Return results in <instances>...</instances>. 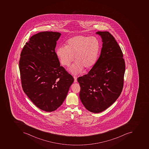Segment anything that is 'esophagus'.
I'll return each instance as SVG.
<instances>
[{"label":"esophagus","instance_id":"obj_1","mask_svg":"<svg viewBox=\"0 0 149 149\" xmlns=\"http://www.w3.org/2000/svg\"><path fill=\"white\" fill-rule=\"evenodd\" d=\"M74 82H77V77L76 76H74Z\"/></svg>","mask_w":149,"mask_h":149}]
</instances>
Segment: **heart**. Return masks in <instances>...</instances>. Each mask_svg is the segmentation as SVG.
Here are the masks:
<instances>
[{
  "mask_svg": "<svg viewBox=\"0 0 149 149\" xmlns=\"http://www.w3.org/2000/svg\"><path fill=\"white\" fill-rule=\"evenodd\" d=\"M100 50V42L95 37L77 35L68 39L66 46H60L56 50V55L61 64L69 66L74 61L75 63L69 68L74 74L82 69H89L96 63Z\"/></svg>",
  "mask_w": 149,
  "mask_h": 149,
  "instance_id": "obj_1",
  "label": "heart"
}]
</instances>
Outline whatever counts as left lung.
<instances>
[{"instance_id": "8db88e82", "label": "left lung", "mask_w": 149, "mask_h": 149, "mask_svg": "<svg viewBox=\"0 0 149 149\" xmlns=\"http://www.w3.org/2000/svg\"><path fill=\"white\" fill-rule=\"evenodd\" d=\"M102 42L100 57L87 74L79 77L80 98L85 108L98 113L108 109L121 95L125 70L123 54L114 37L97 32Z\"/></svg>"}]
</instances>
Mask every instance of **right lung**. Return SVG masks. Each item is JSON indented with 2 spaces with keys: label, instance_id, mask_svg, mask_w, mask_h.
Segmentation results:
<instances>
[{
  "label": "right lung",
  "instance_id": "right-lung-1",
  "mask_svg": "<svg viewBox=\"0 0 149 149\" xmlns=\"http://www.w3.org/2000/svg\"><path fill=\"white\" fill-rule=\"evenodd\" d=\"M61 33L42 32L26 43L20 54L19 68L23 89L35 105L46 112L56 110L66 98L74 81L60 66L55 53Z\"/></svg>",
  "mask_w": 149,
  "mask_h": 149
}]
</instances>
